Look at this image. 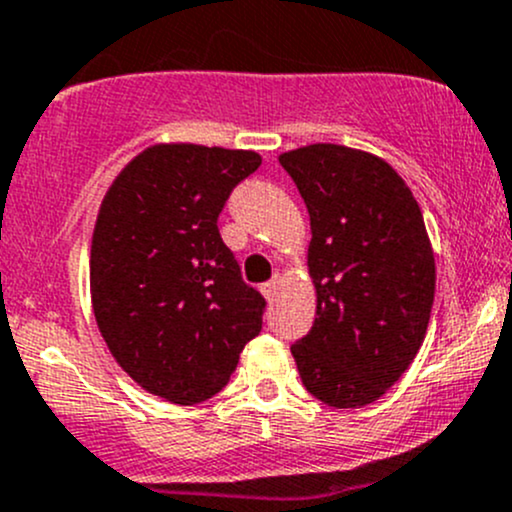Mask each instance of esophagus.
Listing matches in <instances>:
<instances>
[{"label":"esophagus","mask_w":512,"mask_h":512,"mask_svg":"<svg viewBox=\"0 0 512 512\" xmlns=\"http://www.w3.org/2000/svg\"><path fill=\"white\" fill-rule=\"evenodd\" d=\"M262 294H265L267 301H274V297L279 294V279H272V282L262 284Z\"/></svg>","instance_id":"esophagus-1"}]
</instances>
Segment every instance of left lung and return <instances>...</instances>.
<instances>
[{
	"label": "left lung",
	"instance_id": "8db88e82",
	"mask_svg": "<svg viewBox=\"0 0 512 512\" xmlns=\"http://www.w3.org/2000/svg\"><path fill=\"white\" fill-rule=\"evenodd\" d=\"M311 220L316 319L292 346L301 383L328 407L380 400L410 368L434 304V252L395 169L341 144L279 157Z\"/></svg>",
	"mask_w": 512,
	"mask_h": 512
}]
</instances>
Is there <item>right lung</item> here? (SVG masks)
<instances>
[{
  "instance_id": "1",
  "label": "right lung",
  "mask_w": 512,
  "mask_h": 512,
  "mask_svg": "<svg viewBox=\"0 0 512 512\" xmlns=\"http://www.w3.org/2000/svg\"><path fill=\"white\" fill-rule=\"evenodd\" d=\"M260 154L201 144L144 149L102 198L90 294L107 348L152 395L196 405L228 385L262 331L265 297L242 282L218 215Z\"/></svg>"
}]
</instances>
